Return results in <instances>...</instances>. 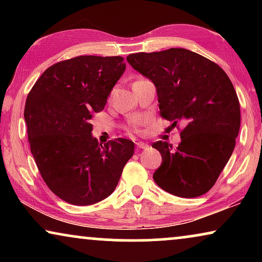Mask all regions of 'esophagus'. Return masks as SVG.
Wrapping results in <instances>:
<instances>
[{"label": "esophagus", "instance_id": "esophagus-1", "mask_svg": "<svg viewBox=\"0 0 262 262\" xmlns=\"http://www.w3.org/2000/svg\"><path fill=\"white\" fill-rule=\"evenodd\" d=\"M136 146H137L138 149H145V148H148V144H146V143H143V142H137L136 143Z\"/></svg>", "mask_w": 262, "mask_h": 262}]
</instances>
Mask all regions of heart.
Returning <instances> with one entry per match:
<instances>
[{"mask_svg":"<svg viewBox=\"0 0 262 262\" xmlns=\"http://www.w3.org/2000/svg\"><path fill=\"white\" fill-rule=\"evenodd\" d=\"M141 126H142V120L138 119V118H135V119L130 120L126 126V130L128 132H134V134H137V132L141 131Z\"/></svg>","mask_w":262,"mask_h":262,"instance_id":"obj_1","label":"heart"}]
</instances>
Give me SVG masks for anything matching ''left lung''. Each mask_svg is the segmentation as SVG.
Wrapping results in <instances>:
<instances>
[{
	"instance_id": "left-lung-1",
	"label": "left lung",
	"mask_w": 262,
	"mask_h": 262,
	"mask_svg": "<svg viewBox=\"0 0 262 262\" xmlns=\"http://www.w3.org/2000/svg\"><path fill=\"white\" fill-rule=\"evenodd\" d=\"M126 59L156 85L160 116L173 126L184 124L177 148L152 144L162 156L154 181L181 198L205 194L230 159L241 125L230 78L218 64L186 49L132 53Z\"/></svg>"
}]
</instances>
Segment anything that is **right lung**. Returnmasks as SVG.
Instances as JSON below:
<instances>
[{
  "label": "right lung",
  "instance_id": "1",
  "mask_svg": "<svg viewBox=\"0 0 262 262\" xmlns=\"http://www.w3.org/2000/svg\"><path fill=\"white\" fill-rule=\"evenodd\" d=\"M120 56H78L48 68L25 105L28 142L48 187L73 205H92L116 189L134 142L105 145L92 136V117L125 71Z\"/></svg>",
  "mask_w": 262,
  "mask_h": 262
}]
</instances>
